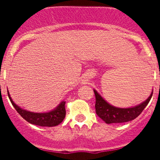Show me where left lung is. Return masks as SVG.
Instances as JSON below:
<instances>
[{"label":"left lung","mask_w":160,"mask_h":160,"mask_svg":"<svg viewBox=\"0 0 160 160\" xmlns=\"http://www.w3.org/2000/svg\"><path fill=\"white\" fill-rule=\"evenodd\" d=\"M94 92L96 98V114L106 123L110 124L129 122V121H131V120L137 118L149 103L150 100L152 97L153 90H152V94H150L149 97L148 98V99H146L138 105L135 106V107H128V108H120V107H114V106L107 102L94 89Z\"/></svg>","instance_id":"left-lung-1"}]
</instances>
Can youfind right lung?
<instances>
[{
	"label": "right lung",
	"mask_w": 160,
	"mask_h": 160,
	"mask_svg": "<svg viewBox=\"0 0 160 160\" xmlns=\"http://www.w3.org/2000/svg\"><path fill=\"white\" fill-rule=\"evenodd\" d=\"M8 95L11 103L12 104L14 108L16 109L18 114L24 119L26 120L31 124H34V125L40 126V127H55L62 122L66 116V108H65L66 102L65 101L61 102L52 111L44 113H37L31 112V111L21 108L19 106L15 104V102L12 101L8 91Z\"/></svg>",
	"instance_id": "1"
}]
</instances>
